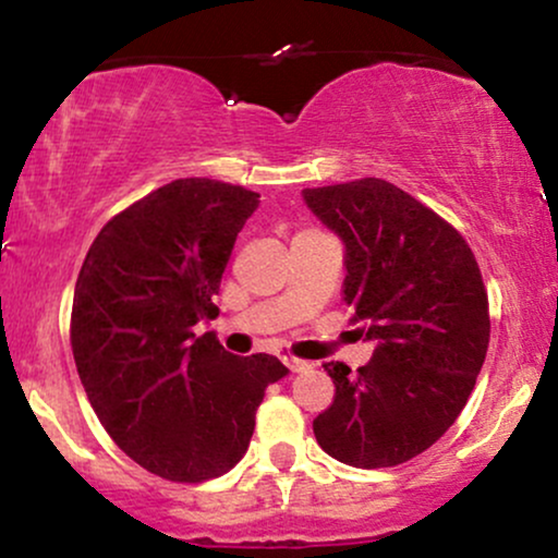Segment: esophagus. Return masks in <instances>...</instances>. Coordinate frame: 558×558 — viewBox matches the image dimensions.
Here are the masks:
<instances>
[{
	"label": "esophagus",
	"mask_w": 558,
	"mask_h": 558,
	"mask_svg": "<svg viewBox=\"0 0 558 558\" xmlns=\"http://www.w3.org/2000/svg\"><path fill=\"white\" fill-rule=\"evenodd\" d=\"M283 364H286L288 369H291V373H304V369H310V367H312L310 362H304V360H296V356H286Z\"/></svg>",
	"instance_id": "34e87169"
}]
</instances>
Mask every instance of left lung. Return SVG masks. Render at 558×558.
Listing matches in <instances>:
<instances>
[{
    "mask_svg": "<svg viewBox=\"0 0 558 558\" xmlns=\"http://www.w3.org/2000/svg\"><path fill=\"white\" fill-rule=\"evenodd\" d=\"M343 243V304L375 354L328 362L336 396L312 422L338 462L377 470L430 448L459 417L485 362L488 293L475 254L433 209L380 178L301 191Z\"/></svg>",
    "mask_w": 558,
    "mask_h": 558,
    "instance_id": "obj_1",
    "label": "left lung"
}]
</instances>
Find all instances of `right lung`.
I'll list each match as a JSON object with an SVG mask.
<instances>
[{
  "label": "right lung",
  "mask_w": 558,
  "mask_h": 558,
  "mask_svg": "<svg viewBox=\"0 0 558 558\" xmlns=\"http://www.w3.org/2000/svg\"><path fill=\"white\" fill-rule=\"evenodd\" d=\"M259 194L209 178L151 191L99 230L73 296L75 367L96 417L133 462L172 483L241 462L265 388L288 375L270 354L235 356L213 332V296Z\"/></svg>",
  "instance_id": "right-lung-1"
}]
</instances>
